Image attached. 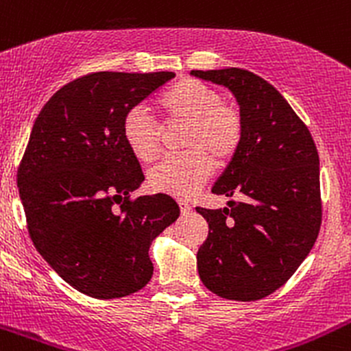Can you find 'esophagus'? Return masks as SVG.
<instances>
[{"mask_svg": "<svg viewBox=\"0 0 351 351\" xmlns=\"http://www.w3.org/2000/svg\"><path fill=\"white\" fill-rule=\"evenodd\" d=\"M180 210H182V215H188L191 211L190 203L184 202V199H180Z\"/></svg>", "mask_w": 351, "mask_h": 351, "instance_id": "1", "label": "esophagus"}]
</instances>
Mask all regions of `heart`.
Here are the masks:
<instances>
[{"mask_svg": "<svg viewBox=\"0 0 351 351\" xmlns=\"http://www.w3.org/2000/svg\"><path fill=\"white\" fill-rule=\"evenodd\" d=\"M168 121L188 123L182 156H169L148 173V183L158 193L178 198L193 195L208 182L215 163L226 165L243 143L245 123L237 106L221 101L215 88L183 78L158 99ZM121 134L130 152L143 163H149L160 152V126L140 108L125 114Z\"/></svg>", "mask_w": 351, "mask_h": 351, "instance_id": "obj_1", "label": "heart"}]
</instances>
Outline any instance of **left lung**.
Here are the masks:
<instances>
[{
	"label": "left lung",
	"instance_id": "1",
	"mask_svg": "<svg viewBox=\"0 0 351 351\" xmlns=\"http://www.w3.org/2000/svg\"><path fill=\"white\" fill-rule=\"evenodd\" d=\"M237 98L245 136L211 193L237 196L219 210L196 208L208 238L196 253L210 291L226 300L265 298L302 265L322 225L319 158L293 108L263 78L241 68L193 69Z\"/></svg>",
	"mask_w": 351,
	"mask_h": 351
}]
</instances>
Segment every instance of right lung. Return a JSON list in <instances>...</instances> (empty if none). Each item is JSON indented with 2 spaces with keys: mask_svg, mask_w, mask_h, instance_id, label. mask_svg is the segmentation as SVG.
Listing matches in <instances>:
<instances>
[{
  "mask_svg": "<svg viewBox=\"0 0 351 351\" xmlns=\"http://www.w3.org/2000/svg\"><path fill=\"white\" fill-rule=\"evenodd\" d=\"M175 78L171 71L84 75L56 91L34 121L18 168L33 245L75 290L111 300L152 280V241L180 217L169 195L132 199L140 161L125 114Z\"/></svg>",
  "mask_w": 351,
  "mask_h": 351,
  "instance_id": "1",
  "label": "right lung"
}]
</instances>
